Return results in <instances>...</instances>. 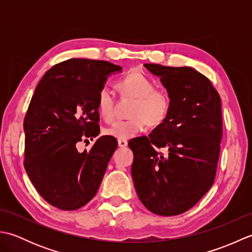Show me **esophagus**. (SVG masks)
Returning <instances> with one entry per match:
<instances>
[{"instance_id": "obj_1", "label": "esophagus", "mask_w": 252, "mask_h": 252, "mask_svg": "<svg viewBox=\"0 0 252 252\" xmlns=\"http://www.w3.org/2000/svg\"><path fill=\"white\" fill-rule=\"evenodd\" d=\"M118 146L121 148H125L127 146V141L126 140H118Z\"/></svg>"}]
</instances>
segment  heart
<instances>
[{"label": "heart", "mask_w": 252, "mask_h": 252, "mask_svg": "<svg viewBox=\"0 0 252 252\" xmlns=\"http://www.w3.org/2000/svg\"><path fill=\"white\" fill-rule=\"evenodd\" d=\"M118 88L125 97L135 98L130 116L131 119L117 121L105 129V134L118 140H127L146 129L147 125L157 126L165 120L170 109L169 96L156 90L155 83L141 72H131L118 82ZM97 110L107 122L115 120L117 104L111 90L104 85L98 91Z\"/></svg>", "instance_id": "1"}]
</instances>
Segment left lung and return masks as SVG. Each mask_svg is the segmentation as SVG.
<instances>
[{"instance_id": "left-lung-1", "label": "left lung", "mask_w": 252, "mask_h": 252, "mask_svg": "<svg viewBox=\"0 0 252 252\" xmlns=\"http://www.w3.org/2000/svg\"><path fill=\"white\" fill-rule=\"evenodd\" d=\"M168 92L165 120L148 136L130 141L131 173L142 203L158 216L181 215L215 182L222 140L221 98L209 79L190 67L145 63ZM167 148L168 154L158 152Z\"/></svg>"}]
</instances>
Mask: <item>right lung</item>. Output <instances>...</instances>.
Wrapping results in <instances>:
<instances>
[{"mask_svg": "<svg viewBox=\"0 0 252 252\" xmlns=\"http://www.w3.org/2000/svg\"><path fill=\"white\" fill-rule=\"evenodd\" d=\"M121 71L109 62L71 58L53 66L37 84L24 121L25 169L50 205L77 210L97 192L117 140L100 136L82 153L77 144L99 134L98 91Z\"/></svg>", "mask_w": 252, "mask_h": 252, "instance_id": "right-lung-1", "label": "right lung"}]
</instances>
